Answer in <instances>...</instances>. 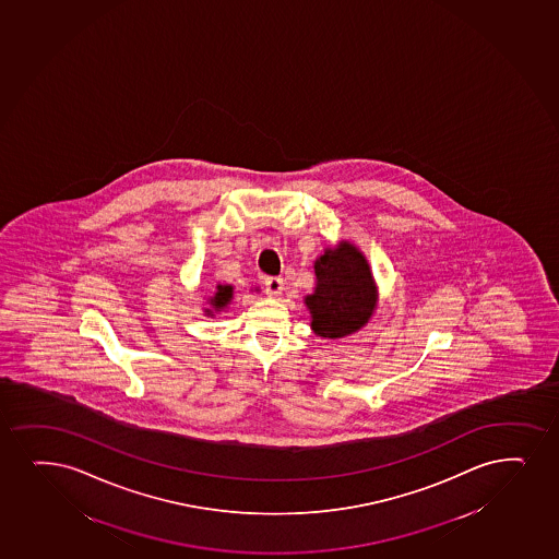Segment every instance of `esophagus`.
Wrapping results in <instances>:
<instances>
[{
	"label": "esophagus",
	"instance_id": "34e87169",
	"mask_svg": "<svg viewBox=\"0 0 559 559\" xmlns=\"http://www.w3.org/2000/svg\"><path fill=\"white\" fill-rule=\"evenodd\" d=\"M263 286H265V294H267V296L276 297L278 294H283L284 281L281 276H267V278L263 281Z\"/></svg>",
	"mask_w": 559,
	"mask_h": 559
}]
</instances>
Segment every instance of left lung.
Wrapping results in <instances>:
<instances>
[{
    "instance_id": "obj_1",
    "label": "left lung",
    "mask_w": 559,
    "mask_h": 559,
    "mask_svg": "<svg viewBox=\"0 0 559 559\" xmlns=\"http://www.w3.org/2000/svg\"><path fill=\"white\" fill-rule=\"evenodd\" d=\"M314 294L305 297L312 329L320 336L341 338L361 329L376 307V286L361 252L348 243L316 260Z\"/></svg>"
}]
</instances>
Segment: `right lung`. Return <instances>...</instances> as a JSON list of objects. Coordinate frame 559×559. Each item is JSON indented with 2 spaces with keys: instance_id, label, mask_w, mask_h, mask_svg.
<instances>
[{
  "instance_id": "add662e5",
  "label": "right lung",
  "mask_w": 559,
  "mask_h": 559,
  "mask_svg": "<svg viewBox=\"0 0 559 559\" xmlns=\"http://www.w3.org/2000/svg\"><path fill=\"white\" fill-rule=\"evenodd\" d=\"M231 299V286H218L217 294L215 297L211 299V305H213V309H224Z\"/></svg>"
}]
</instances>
